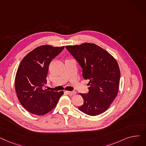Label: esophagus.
Segmentation results:
<instances>
[{
	"mask_svg": "<svg viewBox=\"0 0 146 146\" xmlns=\"http://www.w3.org/2000/svg\"><path fill=\"white\" fill-rule=\"evenodd\" d=\"M67 93L68 94V95H69V96H73V95L76 94V92L74 91H67Z\"/></svg>",
	"mask_w": 146,
	"mask_h": 146,
	"instance_id": "obj_1",
	"label": "esophagus"
}]
</instances>
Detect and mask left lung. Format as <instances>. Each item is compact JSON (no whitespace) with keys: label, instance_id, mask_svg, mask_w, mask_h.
Masks as SVG:
<instances>
[{"label":"left lung","instance_id":"1","mask_svg":"<svg viewBox=\"0 0 146 146\" xmlns=\"http://www.w3.org/2000/svg\"><path fill=\"white\" fill-rule=\"evenodd\" d=\"M82 68V75L89 80V91L81 94L84 104L78 109L86 115L96 116L108 109L116 98L120 82L116 60L104 49L94 43L66 46Z\"/></svg>","mask_w":146,"mask_h":146}]
</instances>
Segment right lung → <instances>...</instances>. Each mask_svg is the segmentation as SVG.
I'll return each mask as SVG.
<instances>
[{
  "label": "right lung",
  "mask_w": 146,
  "mask_h": 146,
  "mask_svg": "<svg viewBox=\"0 0 146 146\" xmlns=\"http://www.w3.org/2000/svg\"><path fill=\"white\" fill-rule=\"evenodd\" d=\"M64 48L43 45L37 47L24 56L18 68L15 88L19 101L29 112L43 115L56 106L63 94L43 90L46 84L49 65Z\"/></svg>",
  "instance_id": "1"
}]
</instances>
